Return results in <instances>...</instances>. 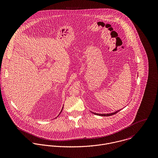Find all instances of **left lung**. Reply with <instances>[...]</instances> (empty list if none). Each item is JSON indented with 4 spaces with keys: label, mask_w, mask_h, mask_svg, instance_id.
I'll return each mask as SVG.
<instances>
[{
    "label": "left lung",
    "mask_w": 158,
    "mask_h": 158,
    "mask_svg": "<svg viewBox=\"0 0 158 158\" xmlns=\"http://www.w3.org/2000/svg\"><path fill=\"white\" fill-rule=\"evenodd\" d=\"M120 111V110H118V111H115V112H114V113H109V114H97V113H92L94 114L98 115H100V116H110V115H114V114H115L116 113H118V112ZM91 113H92V112H91Z\"/></svg>",
    "instance_id": "8db88e82"
}]
</instances>
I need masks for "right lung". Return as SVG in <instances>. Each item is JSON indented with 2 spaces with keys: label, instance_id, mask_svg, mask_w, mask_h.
Returning <instances> with one entry per match:
<instances>
[{
  "label": "right lung",
  "instance_id": "add662e5",
  "mask_svg": "<svg viewBox=\"0 0 158 158\" xmlns=\"http://www.w3.org/2000/svg\"><path fill=\"white\" fill-rule=\"evenodd\" d=\"M63 108H62V110H63ZM62 110L61 111V112H60V114H61V111H62Z\"/></svg>",
  "mask_w": 158,
  "mask_h": 158
}]
</instances>
